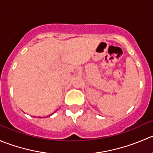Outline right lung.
Segmentation results:
<instances>
[{"label":"right lung","mask_w":153,"mask_h":153,"mask_svg":"<svg viewBox=\"0 0 153 153\" xmlns=\"http://www.w3.org/2000/svg\"><path fill=\"white\" fill-rule=\"evenodd\" d=\"M55 112H56V111H55ZM52 114H53H53H51V115H52ZM51 115H50V116H51Z\"/></svg>","instance_id":"add662e5"}]
</instances>
